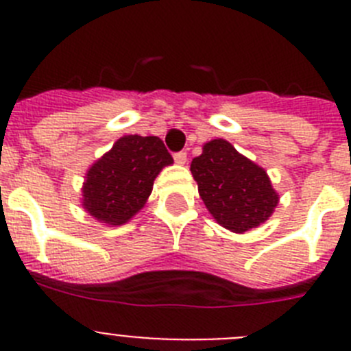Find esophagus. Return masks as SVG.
Returning a JSON list of instances; mask_svg holds the SVG:
<instances>
[{
    "label": "esophagus",
    "mask_w": 351,
    "mask_h": 351,
    "mask_svg": "<svg viewBox=\"0 0 351 351\" xmlns=\"http://www.w3.org/2000/svg\"><path fill=\"white\" fill-rule=\"evenodd\" d=\"M173 160H176V163H178V165H184L186 160H188V154H186L184 151H181V153H176L173 154Z\"/></svg>",
    "instance_id": "obj_1"
}]
</instances>
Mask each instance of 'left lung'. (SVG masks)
Instances as JSON below:
<instances>
[{"label": "left lung", "instance_id": "1", "mask_svg": "<svg viewBox=\"0 0 351 351\" xmlns=\"http://www.w3.org/2000/svg\"><path fill=\"white\" fill-rule=\"evenodd\" d=\"M190 170L210 216L234 234H244L267 221L280 202L265 169L225 138L206 142Z\"/></svg>", "mask_w": 351, "mask_h": 351}]
</instances>
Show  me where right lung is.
<instances>
[{
  "instance_id": "obj_1",
  "label": "right lung",
  "mask_w": 351,
  "mask_h": 351,
  "mask_svg": "<svg viewBox=\"0 0 351 351\" xmlns=\"http://www.w3.org/2000/svg\"><path fill=\"white\" fill-rule=\"evenodd\" d=\"M172 163L161 138L125 135L86 172L82 207L107 226L125 225L145 206L158 173Z\"/></svg>"
}]
</instances>
